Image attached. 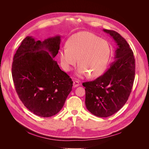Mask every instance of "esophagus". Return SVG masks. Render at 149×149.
<instances>
[{"label": "esophagus", "mask_w": 149, "mask_h": 149, "mask_svg": "<svg viewBox=\"0 0 149 149\" xmlns=\"http://www.w3.org/2000/svg\"><path fill=\"white\" fill-rule=\"evenodd\" d=\"M79 85H80V84H79V81H73V86L74 88H76V87L79 86Z\"/></svg>", "instance_id": "34e87169"}]
</instances>
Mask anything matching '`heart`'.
<instances>
[{
    "label": "heart",
    "mask_w": 149,
    "mask_h": 149,
    "mask_svg": "<svg viewBox=\"0 0 149 149\" xmlns=\"http://www.w3.org/2000/svg\"><path fill=\"white\" fill-rule=\"evenodd\" d=\"M66 45L60 51L61 63L65 70L72 69L77 58L78 77L88 74L92 77L99 76L106 70L111 54V46L106 40L92 33L80 31L71 36Z\"/></svg>",
    "instance_id": "obj_1"
}]
</instances>
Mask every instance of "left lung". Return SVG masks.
Segmentation results:
<instances>
[{
  "mask_svg": "<svg viewBox=\"0 0 149 149\" xmlns=\"http://www.w3.org/2000/svg\"><path fill=\"white\" fill-rule=\"evenodd\" d=\"M116 43L114 61L102 76L83 83L85 106L93 115L102 118L112 115L127 101L135 79V59L128 43L118 33L106 29Z\"/></svg>",
  "mask_w": 149,
  "mask_h": 149,
  "instance_id": "1",
  "label": "left lung"
}]
</instances>
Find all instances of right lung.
Wrapping results in <instances>:
<instances>
[{
  "mask_svg": "<svg viewBox=\"0 0 149 149\" xmlns=\"http://www.w3.org/2000/svg\"><path fill=\"white\" fill-rule=\"evenodd\" d=\"M60 42V36L42 42L27 36L14 56L12 76L18 95L24 106L41 117L59 112L72 89V79L53 59Z\"/></svg>",
  "mask_w": 149,
  "mask_h": 149,
  "instance_id": "1",
  "label": "right lung"
}]
</instances>
